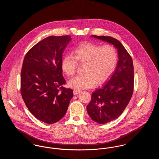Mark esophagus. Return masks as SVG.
<instances>
[{
  "label": "esophagus",
  "instance_id": "obj_1",
  "mask_svg": "<svg viewBox=\"0 0 159 159\" xmlns=\"http://www.w3.org/2000/svg\"><path fill=\"white\" fill-rule=\"evenodd\" d=\"M80 92V91H77V90H74V91H73V93H74V95H77V94L79 93Z\"/></svg>",
  "mask_w": 159,
  "mask_h": 159
}]
</instances>
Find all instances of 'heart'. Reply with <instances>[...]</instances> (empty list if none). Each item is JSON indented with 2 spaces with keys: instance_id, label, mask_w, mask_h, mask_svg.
<instances>
[{
  "instance_id": "obj_1",
  "label": "heart",
  "mask_w": 159,
  "mask_h": 159,
  "mask_svg": "<svg viewBox=\"0 0 159 159\" xmlns=\"http://www.w3.org/2000/svg\"><path fill=\"white\" fill-rule=\"evenodd\" d=\"M75 56L66 55L61 61V69L67 76L76 72L78 62L84 64V75L69 80L68 86L77 91L91 88L107 81L116 68L118 55L111 45L101 46L92 43H84L74 51Z\"/></svg>"
}]
</instances>
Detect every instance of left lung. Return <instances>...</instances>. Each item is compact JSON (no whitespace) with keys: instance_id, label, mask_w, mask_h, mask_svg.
<instances>
[{"instance_id":"8db88e82","label":"left lung","mask_w":159,"mask_h":159,"mask_svg":"<svg viewBox=\"0 0 159 159\" xmlns=\"http://www.w3.org/2000/svg\"><path fill=\"white\" fill-rule=\"evenodd\" d=\"M112 44L117 49L119 61L113 74L107 83L92 93L87 111L93 121L105 124L118 118L128 106L134 91V65L125 47L110 36H91Z\"/></svg>"}]
</instances>
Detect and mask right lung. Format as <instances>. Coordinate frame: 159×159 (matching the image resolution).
Listing matches in <instances>:
<instances>
[{"instance_id": "add662e5", "label": "right lung", "mask_w": 159, "mask_h": 159, "mask_svg": "<svg viewBox=\"0 0 159 159\" xmlns=\"http://www.w3.org/2000/svg\"><path fill=\"white\" fill-rule=\"evenodd\" d=\"M70 36H49L38 42L26 53L21 73L23 100L36 119L52 124L66 113L73 90L62 86V53Z\"/></svg>"}]
</instances>
